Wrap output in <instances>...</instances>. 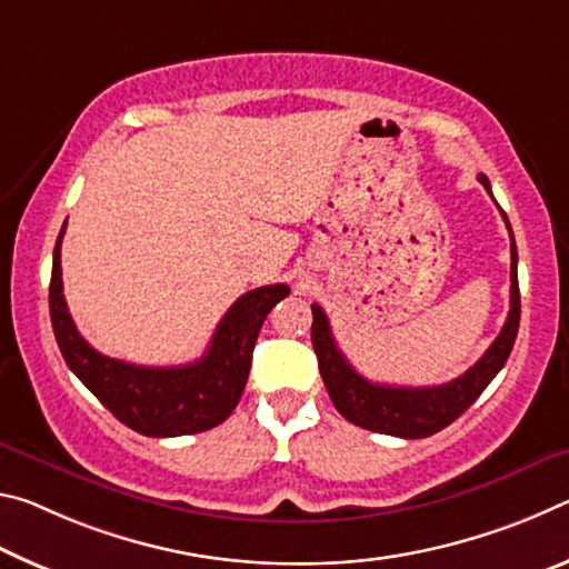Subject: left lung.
Masks as SVG:
<instances>
[{
  "label": "left lung",
  "mask_w": 569,
  "mask_h": 569,
  "mask_svg": "<svg viewBox=\"0 0 569 569\" xmlns=\"http://www.w3.org/2000/svg\"><path fill=\"white\" fill-rule=\"evenodd\" d=\"M483 189L491 193L489 179L479 173ZM511 237V295H509V315L499 338L483 352L477 366L469 368L451 383L431 386V388H403V386H383L362 378L342 356L338 342L332 338L328 315L320 305H312V348L318 352L320 376L325 388L332 398L338 411L350 423L376 433L398 436V439H426L453 423L467 408L477 400L483 388L495 380L497 372L505 368L511 348H515L519 330V282H517V244L511 234L507 213L501 211Z\"/></svg>",
  "instance_id": "obj_1"
}]
</instances>
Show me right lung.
<instances>
[{
    "label": "right lung",
    "instance_id": "add662e5",
    "mask_svg": "<svg viewBox=\"0 0 569 569\" xmlns=\"http://www.w3.org/2000/svg\"><path fill=\"white\" fill-rule=\"evenodd\" d=\"M64 223L52 254L50 320L68 368L120 423L143 436L201 433L227 421L247 386L257 335L269 310L290 295V287L267 284L241 295L217 325L201 360L173 368L133 366L90 348L74 328L62 295Z\"/></svg>",
    "mask_w": 569,
    "mask_h": 569
}]
</instances>
